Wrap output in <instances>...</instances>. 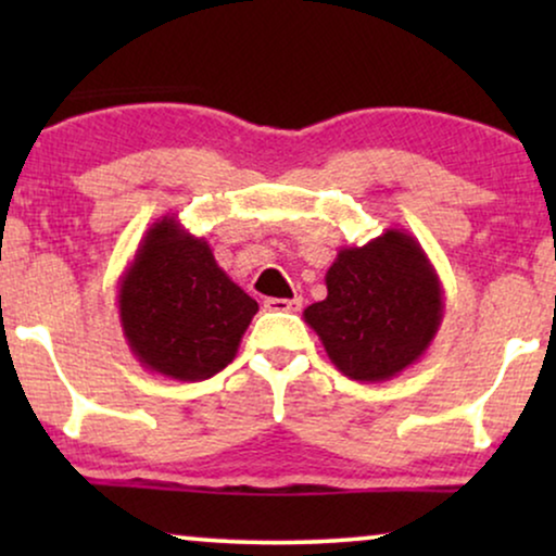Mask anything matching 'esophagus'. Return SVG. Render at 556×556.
<instances>
[{
    "instance_id": "34e87169",
    "label": "esophagus",
    "mask_w": 556,
    "mask_h": 556,
    "mask_svg": "<svg viewBox=\"0 0 556 556\" xmlns=\"http://www.w3.org/2000/svg\"><path fill=\"white\" fill-rule=\"evenodd\" d=\"M301 299L295 295V299H265V308L268 311H288V314H293V311L301 308Z\"/></svg>"
}]
</instances>
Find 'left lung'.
<instances>
[{
	"label": "left lung",
	"mask_w": 556,
	"mask_h": 556,
	"mask_svg": "<svg viewBox=\"0 0 556 556\" xmlns=\"http://www.w3.org/2000/svg\"><path fill=\"white\" fill-rule=\"evenodd\" d=\"M326 299L303 311L341 375L387 382L428 352L443 321V286L413 235L390 227L341 248Z\"/></svg>",
	"instance_id": "obj_1"
}]
</instances>
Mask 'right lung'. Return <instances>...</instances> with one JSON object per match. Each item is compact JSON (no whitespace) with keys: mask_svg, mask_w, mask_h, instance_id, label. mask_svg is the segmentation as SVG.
I'll return each instance as SVG.
<instances>
[{"mask_svg":"<svg viewBox=\"0 0 556 556\" xmlns=\"http://www.w3.org/2000/svg\"><path fill=\"white\" fill-rule=\"evenodd\" d=\"M257 301L232 283L210 242L177 215L149 227L118 280V318L128 349L154 375L200 382L235 359Z\"/></svg>","mask_w":556,"mask_h":556,"instance_id":"add662e5","label":"right lung"}]
</instances>
